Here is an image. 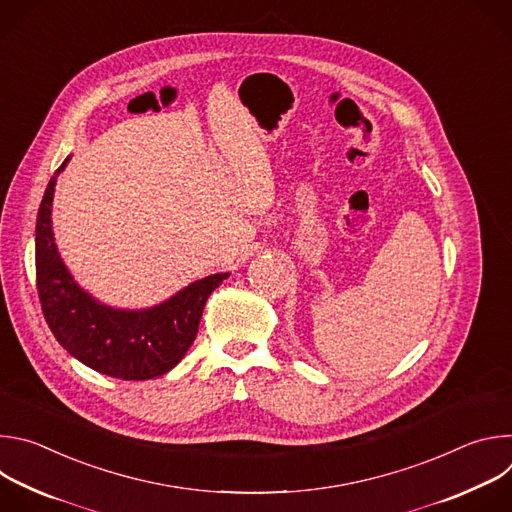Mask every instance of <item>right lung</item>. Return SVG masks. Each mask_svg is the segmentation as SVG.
Segmentation results:
<instances>
[{"instance_id": "1", "label": "right lung", "mask_w": 512, "mask_h": 512, "mask_svg": "<svg viewBox=\"0 0 512 512\" xmlns=\"http://www.w3.org/2000/svg\"><path fill=\"white\" fill-rule=\"evenodd\" d=\"M50 178L36 218V287L44 320L56 340L93 371L113 379H154L182 360L196 338L204 304L229 273L194 281L168 302L141 312L97 304L72 281L52 237L54 184Z\"/></svg>"}]
</instances>
